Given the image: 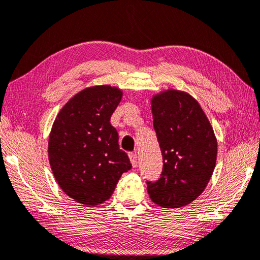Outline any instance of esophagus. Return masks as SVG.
<instances>
[{
    "instance_id": "1",
    "label": "esophagus",
    "mask_w": 260,
    "mask_h": 260,
    "mask_svg": "<svg viewBox=\"0 0 260 260\" xmlns=\"http://www.w3.org/2000/svg\"><path fill=\"white\" fill-rule=\"evenodd\" d=\"M129 160H131V164L133 166V168L137 167V154L136 153H129Z\"/></svg>"
}]
</instances>
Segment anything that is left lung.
Masks as SVG:
<instances>
[{"instance_id":"8db88e82","label":"left lung","mask_w":260,"mask_h":260,"mask_svg":"<svg viewBox=\"0 0 260 260\" xmlns=\"http://www.w3.org/2000/svg\"><path fill=\"white\" fill-rule=\"evenodd\" d=\"M151 107L164 168L156 181H146L147 192L164 208L186 206L204 191L214 171V131L197 100L184 91L155 94Z\"/></svg>"}]
</instances>
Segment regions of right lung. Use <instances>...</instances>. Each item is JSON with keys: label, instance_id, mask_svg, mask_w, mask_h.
Here are the masks:
<instances>
[{"label": "right lung", "instance_id": "right-lung-1", "mask_svg": "<svg viewBox=\"0 0 260 260\" xmlns=\"http://www.w3.org/2000/svg\"><path fill=\"white\" fill-rule=\"evenodd\" d=\"M123 92L116 86H90L71 98L50 131L48 159L66 195L84 205L108 201L132 165L119 149L110 117Z\"/></svg>", "mask_w": 260, "mask_h": 260}]
</instances>
